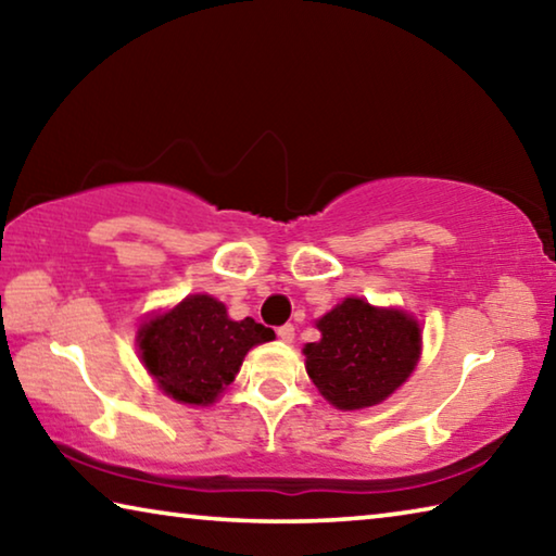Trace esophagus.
Wrapping results in <instances>:
<instances>
[{
    "mask_svg": "<svg viewBox=\"0 0 556 556\" xmlns=\"http://www.w3.org/2000/svg\"><path fill=\"white\" fill-rule=\"evenodd\" d=\"M277 336H279L285 343H291V341H294V326H291V324L279 326V328H277Z\"/></svg>",
    "mask_w": 556,
    "mask_h": 556,
    "instance_id": "1",
    "label": "esophagus"
}]
</instances>
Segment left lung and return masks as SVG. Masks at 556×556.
Masks as SVG:
<instances>
[{"instance_id": "obj_1", "label": "left lung", "mask_w": 556, "mask_h": 556, "mask_svg": "<svg viewBox=\"0 0 556 556\" xmlns=\"http://www.w3.org/2000/svg\"><path fill=\"white\" fill-rule=\"evenodd\" d=\"M321 341L304 348L306 372L338 409L382 402L419 361V324L397 308L345 299L316 324Z\"/></svg>"}]
</instances>
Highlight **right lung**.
I'll list each match as a JSON object with an SVG mask.
<instances>
[{"label":"right lung","mask_w":556,"mask_h":556,"mask_svg":"<svg viewBox=\"0 0 556 556\" xmlns=\"http://www.w3.org/2000/svg\"><path fill=\"white\" fill-rule=\"evenodd\" d=\"M271 338L255 318L232 321L220 301L195 294L139 328V351L168 397L205 407L235 380L250 348Z\"/></svg>","instance_id":"add662e5"}]
</instances>
